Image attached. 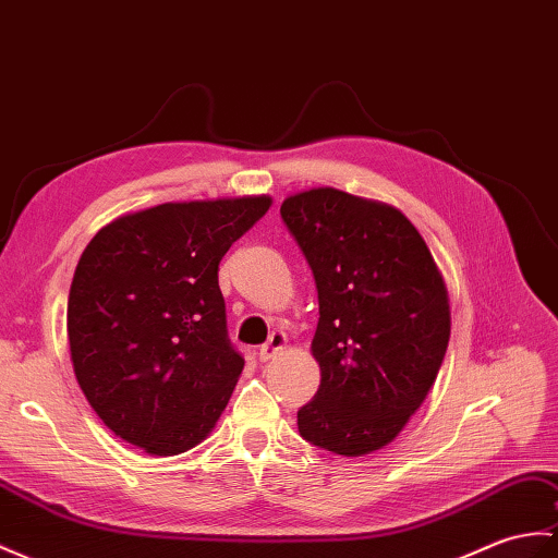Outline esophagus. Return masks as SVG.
Wrapping results in <instances>:
<instances>
[{
    "label": "esophagus",
    "mask_w": 558,
    "mask_h": 558,
    "mask_svg": "<svg viewBox=\"0 0 558 558\" xmlns=\"http://www.w3.org/2000/svg\"><path fill=\"white\" fill-rule=\"evenodd\" d=\"M284 344H288V338H284V332L276 330L274 335H270L266 344L258 347V359H262V361H270L276 354L282 352Z\"/></svg>",
    "instance_id": "1"
}]
</instances>
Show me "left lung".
Wrapping results in <instances>:
<instances>
[{
    "label": "left lung",
    "instance_id": "1",
    "mask_svg": "<svg viewBox=\"0 0 558 558\" xmlns=\"http://www.w3.org/2000/svg\"><path fill=\"white\" fill-rule=\"evenodd\" d=\"M318 290L314 399L296 411L306 442L364 457L401 433L449 344L445 280L421 232L390 204L316 187L280 206Z\"/></svg>",
    "mask_w": 558,
    "mask_h": 558
}]
</instances>
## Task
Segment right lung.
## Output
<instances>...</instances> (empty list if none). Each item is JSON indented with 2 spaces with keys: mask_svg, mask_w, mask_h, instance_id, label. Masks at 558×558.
I'll list each match as a JSON object with an SVG mask.
<instances>
[{
  "mask_svg": "<svg viewBox=\"0 0 558 558\" xmlns=\"http://www.w3.org/2000/svg\"><path fill=\"white\" fill-rule=\"evenodd\" d=\"M270 197L168 202L89 240L69 292L77 385L111 433L173 457L214 430L244 359L226 328L218 264Z\"/></svg>",
  "mask_w": 558,
  "mask_h": 558,
  "instance_id": "1",
  "label": "right lung"
}]
</instances>
